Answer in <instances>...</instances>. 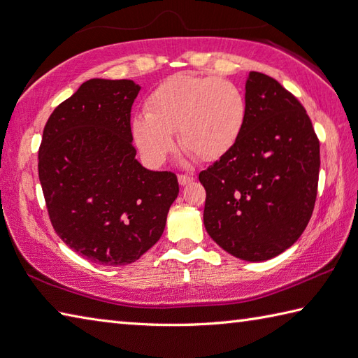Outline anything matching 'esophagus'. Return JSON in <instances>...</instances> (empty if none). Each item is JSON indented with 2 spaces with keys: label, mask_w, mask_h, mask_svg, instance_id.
Listing matches in <instances>:
<instances>
[{
  "label": "esophagus",
  "mask_w": 358,
  "mask_h": 358,
  "mask_svg": "<svg viewBox=\"0 0 358 358\" xmlns=\"http://www.w3.org/2000/svg\"><path fill=\"white\" fill-rule=\"evenodd\" d=\"M194 181V177H191V175H178V183L181 185V186H186V185H189V183H192Z\"/></svg>",
  "instance_id": "34e87169"
}]
</instances>
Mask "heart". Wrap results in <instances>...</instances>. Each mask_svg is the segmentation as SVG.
<instances>
[{"mask_svg": "<svg viewBox=\"0 0 358 358\" xmlns=\"http://www.w3.org/2000/svg\"><path fill=\"white\" fill-rule=\"evenodd\" d=\"M246 98L235 83L218 77L173 75L148 96L146 115L132 132L144 162L158 166L178 144L203 163L217 162L238 141L246 123Z\"/></svg>", "mask_w": 358, "mask_h": 358, "instance_id": "obj_1", "label": "heart"}]
</instances>
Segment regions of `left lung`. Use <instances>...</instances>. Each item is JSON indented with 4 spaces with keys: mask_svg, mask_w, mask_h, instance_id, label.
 Wrapping results in <instances>:
<instances>
[{
    "mask_svg": "<svg viewBox=\"0 0 358 358\" xmlns=\"http://www.w3.org/2000/svg\"><path fill=\"white\" fill-rule=\"evenodd\" d=\"M246 123L238 141L199 178L206 189L204 227L246 262L277 257L313 215L320 143L296 98L269 75L250 72Z\"/></svg>",
    "mask_w": 358,
    "mask_h": 358,
    "instance_id": "left-lung-1",
    "label": "left lung"
}]
</instances>
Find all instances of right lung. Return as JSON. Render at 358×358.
<instances>
[{"mask_svg":"<svg viewBox=\"0 0 358 358\" xmlns=\"http://www.w3.org/2000/svg\"><path fill=\"white\" fill-rule=\"evenodd\" d=\"M132 80L94 78L52 112L38 150V177L50 223L94 263L124 266L162 237L178 195L173 172L135 159Z\"/></svg>","mask_w":358,"mask_h":358,"instance_id":"1","label":"right lung"}]
</instances>
